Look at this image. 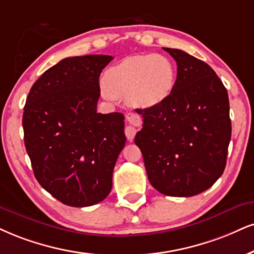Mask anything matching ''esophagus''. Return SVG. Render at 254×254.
Instances as JSON below:
<instances>
[{
    "mask_svg": "<svg viewBox=\"0 0 254 254\" xmlns=\"http://www.w3.org/2000/svg\"><path fill=\"white\" fill-rule=\"evenodd\" d=\"M127 120L129 121V126H126V128H125V134H126L127 139L129 140V141H132V140L134 139V136H135L136 134V129L135 127L133 126V125H137L140 122V118L137 117L136 114H127Z\"/></svg>",
    "mask_w": 254,
    "mask_h": 254,
    "instance_id": "esophagus-1",
    "label": "esophagus"
}]
</instances>
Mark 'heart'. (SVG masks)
<instances>
[{"mask_svg":"<svg viewBox=\"0 0 254 254\" xmlns=\"http://www.w3.org/2000/svg\"><path fill=\"white\" fill-rule=\"evenodd\" d=\"M174 64L161 54L132 55L109 67L103 76V93L126 98L134 108L159 106L170 98L175 86Z\"/></svg>","mask_w":254,"mask_h":254,"instance_id":"b5f03b06","label":"heart"}]
</instances>
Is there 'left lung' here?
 <instances>
[{
    "label": "left lung",
    "mask_w": 254,
    "mask_h": 254,
    "mask_svg": "<svg viewBox=\"0 0 254 254\" xmlns=\"http://www.w3.org/2000/svg\"><path fill=\"white\" fill-rule=\"evenodd\" d=\"M164 49L177 61L174 89L159 106L137 109L143 124L134 141L156 190L193 196L208 190L226 166L228 94L207 64L180 49Z\"/></svg>",
    "instance_id": "8db88e82"
}]
</instances>
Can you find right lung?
Returning <instances> with one entry per match:
<instances>
[{
  "instance_id": "right-lung-1",
  "label": "right lung",
  "mask_w": 254,
  "mask_h": 254,
  "mask_svg": "<svg viewBox=\"0 0 254 254\" xmlns=\"http://www.w3.org/2000/svg\"><path fill=\"white\" fill-rule=\"evenodd\" d=\"M112 60L109 55L64 59L33 84L24 106V145L34 175L73 207L107 198L126 143L124 114L96 112L100 74Z\"/></svg>"
}]
</instances>
